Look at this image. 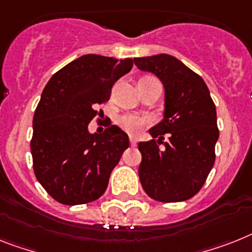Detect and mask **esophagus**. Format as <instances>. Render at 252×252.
I'll return each instance as SVG.
<instances>
[{
	"mask_svg": "<svg viewBox=\"0 0 252 252\" xmlns=\"http://www.w3.org/2000/svg\"><path fill=\"white\" fill-rule=\"evenodd\" d=\"M136 143H138L136 138H134V136H130V144L132 145V147H135V145H136Z\"/></svg>",
	"mask_w": 252,
	"mask_h": 252,
	"instance_id": "obj_1",
	"label": "esophagus"
}]
</instances>
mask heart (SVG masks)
Returning <instances> with one entry per match:
<instances>
[{
    "label": "heart",
    "instance_id": "1",
    "mask_svg": "<svg viewBox=\"0 0 252 252\" xmlns=\"http://www.w3.org/2000/svg\"><path fill=\"white\" fill-rule=\"evenodd\" d=\"M118 124L127 132H138L144 125L148 124V118L139 114H125L118 120Z\"/></svg>",
    "mask_w": 252,
    "mask_h": 252
}]
</instances>
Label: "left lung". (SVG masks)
<instances>
[{
  "label": "left lung",
  "mask_w": 252,
  "mask_h": 252,
  "mask_svg": "<svg viewBox=\"0 0 252 252\" xmlns=\"http://www.w3.org/2000/svg\"><path fill=\"white\" fill-rule=\"evenodd\" d=\"M134 63L155 74L165 89L163 117L149 128L153 139L139 143L141 187L159 202L187 201L202 188L215 162L219 139L215 104L202 77L175 56L134 58ZM165 133L167 142L163 141Z\"/></svg>",
  "instance_id": "1"
}]
</instances>
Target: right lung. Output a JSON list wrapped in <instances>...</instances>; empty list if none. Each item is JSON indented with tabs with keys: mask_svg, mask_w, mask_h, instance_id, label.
Masks as SVG:
<instances>
[{
	"mask_svg": "<svg viewBox=\"0 0 252 252\" xmlns=\"http://www.w3.org/2000/svg\"><path fill=\"white\" fill-rule=\"evenodd\" d=\"M132 68V59L87 54L58 70L46 84L33 117L31 152L34 174L63 205H82L103 196L111 172L128 148V136L112 125L91 134L97 104Z\"/></svg>",
	"mask_w": 252,
	"mask_h": 252,
	"instance_id": "right-lung-1",
	"label": "right lung"
}]
</instances>
